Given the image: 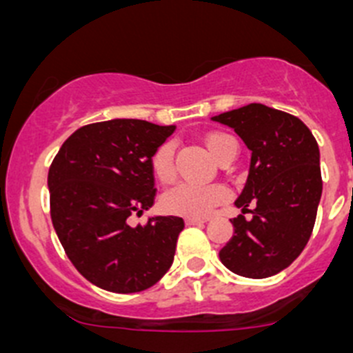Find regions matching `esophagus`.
Wrapping results in <instances>:
<instances>
[{
  "label": "esophagus",
  "instance_id": "1",
  "mask_svg": "<svg viewBox=\"0 0 353 353\" xmlns=\"http://www.w3.org/2000/svg\"><path fill=\"white\" fill-rule=\"evenodd\" d=\"M203 223H207L205 217H186V225H188V226L203 225Z\"/></svg>",
  "mask_w": 353,
  "mask_h": 353
}]
</instances>
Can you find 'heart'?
<instances>
[{
  "instance_id": "b5f03b06",
  "label": "heart",
  "mask_w": 353,
  "mask_h": 353,
  "mask_svg": "<svg viewBox=\"0 0 353 353\" xmlns=\"http://www.w3.org/2000/svg\"><path fill=\"white\" fill-rule=\"evenodd\" d=\"M232 137L214 132L205 137V146L214 158H219L226 143ZM151 169L160 183L167 184L174 179V146L172 143L161 144L151 158ZM226 199L225 188L219 184L181 183L161 196V209L167 214L188 217H203Z\"/></svg>"
}]
</instances>
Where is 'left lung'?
Here are the masks:
<instances>
[{
    "label": "left lung",
    "instance_id": "obj_1",
    "mask_svg": "<svg viewBox=\"0 0 353 353\" xmlns=\"http://www.w3.org/2000/svg\"><path fill=\"white\" fill-rule=\"evenodd\" d=\"M212 120L232 127L251 150L235 205L252 219L233 217L235 233L219 259L236 275L266 279L288 268L310 240L322 195L319 144L299 118L256 102Z\"/></svg>",
    "mask_w": 353,
    "mask_h": 353
}]
</instances>
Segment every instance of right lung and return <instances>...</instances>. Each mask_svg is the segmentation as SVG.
Returning <instances> with one entry per match:
<instances>
[{
	"label": "right lung",
	"mask_w": 353,
	"mask_h": 353,
	"mask_svg": "<svg viewBox=\"0 0 353 353\" xmlns=\"http://www.w3.org/2000/svg\"><path fill=\"white\" fill-rule=\"evenodd\" d=\"M174 125L99 121L65 139L48 170L50 216L69 261L94 285L118 294L157 284L174 261L184 221L154 216L130 226L154 202L151 158Z\"/></svg>",
	"instance_id": "1"
}]
</instances>
